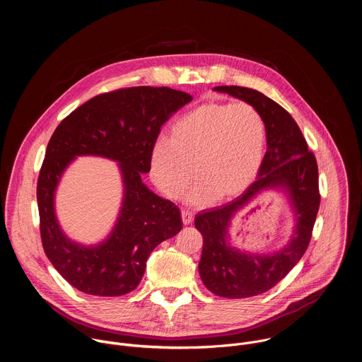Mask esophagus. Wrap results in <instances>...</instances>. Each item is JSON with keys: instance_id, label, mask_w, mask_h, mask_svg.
Masks as SVG:
<instances>
[{"instance_id": "1", "label": "esophagus", "mask_w": 362, "mask_h": 362, "mask_svg": "<svg viewBox=\"0 0 362 362\" xmlns=\"http://www.w3.org/2000/svg\"><path fill=\"white\" fill-rule=\"evenodd\" d=\"M193 221V215L189 211H182V222L183 225H190Z\"/></svg>"}]
</instances>
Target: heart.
<instances>
[{
    "mask_svg": "<svg viewBox=\"0 0 362 362\" xmlns=\"http://www.w3.org/2000/svg\"><path fill=\"white\" fill-rule=\"evenodd\" d=\"M267 144L262 115L249 103L208 101L189 110L150 150V177L169 199L187 194L190 204H206L216 196L242 194L259 172Z\"/></svg>",
    "mask_w": 362,
    "mask_h": 362,
    "instance_id": "1",
    "label": "heart"
}]
</instances>
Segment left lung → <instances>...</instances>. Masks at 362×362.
<instances>
[{
    "label": "left lung",
    "mask_w": 362,
    "mask_h": 362,
    "mask_svg": "<svg viewBox=\"0 0 362 362\" xmlns=\"http://www.w3.org/2000/svg\"><path fill=\"white\" fill-rule=\"evenodd\" d=\"M214 90L249 103L262 115L267 129V153L256 180L232 202L194 218V226L203 236L202 282L218 296L240 299L274 288L303 256L320 209L318 165L296 122L278 103L239 86ZM272 189L282 192L290 203L294 219L291 238L274 252L240 251L231 245V221L257 195Z\"/></svg>",
    "instance_id": "1"
}]
</instances>
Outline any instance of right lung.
<instances>
[{
    "instance_id": "1",
    "label": "right lung",
    "mask_w": 362,
    "mask_h": 362,
    "mask_svg": "<svg viewBox=\"0 0 362 362\" xmlns=\"http://www.w3.org/2000/svg\"><path fill=\"white\" fill-rule=\"evenodd\" d=\"M193 97L169 87H132L105 93L69 115L51 136L37 183L42 247L57 272L76 289L120 296L140 284L150 253L182 229L177 206L141 180L160 127ZM80 156L118 163L124 196L115 225L97 244L69 238L55 212V193L68 166Z\"/></svg>"
}]
</instances>
